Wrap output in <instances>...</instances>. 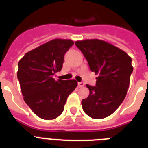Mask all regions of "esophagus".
<instances>
[{
    "label": "esophagus",
    "instance_id": "34e87169",
    "mask_svg": "<svg viewBox=\"0 0 148 148\" xmlns=\"http://www.w3.org/2000/svg\"><path fill=\"white\" fill-rule=\"evenodd\" d=\"M84 86V83H83V82H79L78 88H83Z\"/></svg>",
    "mask_w": 148,
    "mask_h": 148
}]
</instances>
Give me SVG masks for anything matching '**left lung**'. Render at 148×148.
<instances>
[{
  "label": "left lung",
  "instance_id": "8db88e82",
  "mask_svg": "<svg viewBox=\"0 0 148 148\" xmlns=\"http://www.w3.org/2000/svg\"><path fill=\"white\" fill-rule=\"evenodd\" d=\"M75 45L87 59L91 71L97 74L96 86L81 101L86 114L102 119L112 114L126 97L133 71L131 58L110 43L99 39L77 40Z\"/></svg>",
  "mask_w": 148,
  "mask_h": 148
}]
</instances>
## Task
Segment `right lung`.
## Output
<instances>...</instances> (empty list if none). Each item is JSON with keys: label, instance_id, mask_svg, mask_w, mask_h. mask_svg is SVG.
Wrapping results in <instances>:
<instances>
[{"label": "right lung", "instance_id": "1", "mask_svg": "<svg viewBox=\"0 0 148 148\" xmlns=\"http://www.w3.org/2000/svg\"><path fill=\"white\" fill-rule=\"evenodd\" d=\"M73 45L71 40L53 39L28 51L18 62L17 75L24 101L42 119L60 116L67 97L77 86L75 80L53 78L62 69L64 53Z\"/></svg>", "mask_w": 148, "mask_h": 148}]
</instances>
